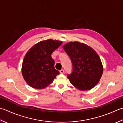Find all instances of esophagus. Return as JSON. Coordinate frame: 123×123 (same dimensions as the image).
<instances>
[{
	"instance_id": "1",
	"label": "esophagus",
	"mask_w": 123,
	"mask_h": 123,
	"mask_svg": "<svg viewBox=\"0 0 123 123\" xmlns=\"http://www.w3.org/2000/svg\"><path fill=\"white\" fill-rule=\"evenodd\" d=\"M60 73H61V74H63V73H64V70H63V69H61V70L60 71Z\"/></svg>"
}]
</instances>
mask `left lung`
<instances>
[{"label": "left lung", "mask_w": 123, "mask_h": 123, "mask_svg": "<svg viewBox=\"0 0 123 123\" xmlns=\"http://www.w3.org/2000/svg\"><path fill=\"white\" fill-rule=\"evenodd\" d=\"M63 48L73 63V73L67 76L70 82L80 91L93 88L99 82L103 71L97 53L90 46L79 42L67 43Z\"/></svg>", "instance_id": "obj_1"}]
</instances>
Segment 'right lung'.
I'll use <instances>...</instances> for the list:
<instances>
[{
    "mask_svg": "<svg viewBox=\"0 0 123 123\" xmlns=\"http://www.w3.org/2000/svg\"><path fill=\"white\" fill-rule=\"evenodd\" d=\"M62 44L60 40H43L33 45L26 53L22 65V74L31 87L45 88L60 74L54 68V60L51 54Z\"/></svg>",
    "mask_w": 123,
    "mask_h": 123,
    "instance_id": "1",
    "label": "right lung"
}]
</instances>
